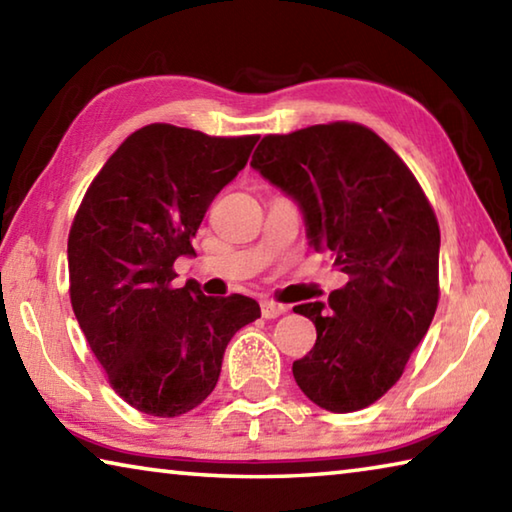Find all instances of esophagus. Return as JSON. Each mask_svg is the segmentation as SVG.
I'll return each mask as SVG.
<instances>
[{"label": "esophagus", "instance_id": "obj_1", "mask_svg": "<svg viewBox=\"0 0 512 512\" xmlns=\"http://www.w3.org/2000/svg\"><path fill=\"white\" fill-rule=\"evenodd\" d=\"M284 311H287V307L284 305H277V302H273V300H262V316L264 318H277V316H282Z\"/></svg>", "mask_w": 512, "mask_h": 512}]
</instances>
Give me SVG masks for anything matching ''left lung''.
<instances>
[{
  "label": "left lung",
  "instance_id": "8db88e82",
  "mask_svg": "<svg viewBox=\"0 0 512 512\" xmlns=\"http://www.w3.org/2000/svg\"><path fill=\"white\" fill-rule=\"evenodd\" d=\"M250 167L300 207L309 246L332 250L348 275L327 305L293 307L316 325V345L293 361L296 384L325 411L366 409L402 377L436 314V214L400 155L348 121L266 135Z\"/></svg>",
  "mask_w": 512,
  "mask_h": 512
}]
</instances>
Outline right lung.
Segmentation results:
<instances>
[{"mask_svg": "<svg viewBox=\"0 0 512 512\" xmlns=\"http://www.w3.org/2000/svg\"><path fill=\"white\" fill-rule=\"evenodd\" d=\"M257 135L210 137L151 124L92 180L69 230V296L110 386L137 411L176 418L214 391L225 348L262 311L212 298L196 280L173 289V262L196 255L207 207L246 167Z\"/></svg>", "mask_w": 512, "mask_h": 512, "instance_id": "1", "label": "right lung"}]
</instances>
